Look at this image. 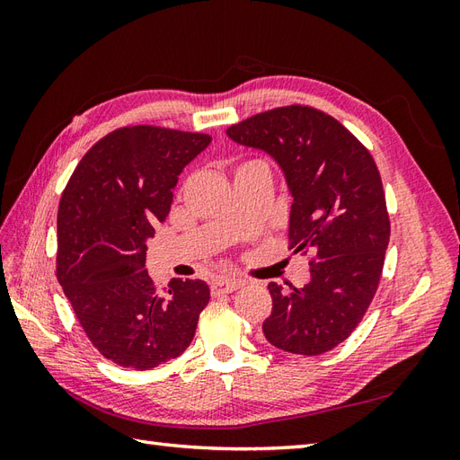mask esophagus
<instances>
[{
  "mask_svg": "<svg viewBox=\"0 0 460 460\" xmlns=\"http://www.w3.org/2000/svg\"><path fill=\"white\" fill-rule=\"evenodd\" d=\"M242 286L240 280H232V278H218L217 282H213L211 286V291L215 296L218 294H232V291H235Z\"/></svg>",
  "mask_w": 460,
  "mask_h": 460,
  "instance_id": "obj_1",
  "label": "esophagus"
}]
</instances>
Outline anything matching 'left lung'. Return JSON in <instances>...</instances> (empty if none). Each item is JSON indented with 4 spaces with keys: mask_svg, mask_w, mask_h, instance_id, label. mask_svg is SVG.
Here are the masks:
<instances>
[{
    "mask_svg": "<svg viewBox=\"0 0 460 460\" xmlns=\"http://www.w3.org/2000/svg\"><path fill=\"white\" fill-rule=\"evenodd\" d=\"M232 142L264 151L282 171L294 253L311 252V280L286 291L269 284L267 341L296 355H320L357 328L376 294L389 243L380 172L345 127L311 107L261 113L226 130Z\"/></svg>",
    "mask_w": 460,
    "mask_h": 460,
    "instance_id": "1",
    "label": "left lung"
}]
</instances>
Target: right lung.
Listing matches in <instances>:
<instances>
[{"label":"right lung","mask_w":460,"mask_h":460,"mask_svg":"<svg viewBox=\"0 0 460 460\" xmlns=\"http://www.w3.org/2000/svg\"><path fill=\"white\" fill-rule=\"evenodd\" d=\"M211 136L157 127L107 134L75 169L58 213V278L80 326L105 358L149 370L186 351L211 297L203 280L159 291L147 242L169 217L184 166Z\"/></svg>","instance_id":"add662e5"}]
</instances>
